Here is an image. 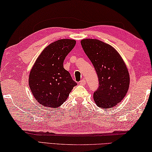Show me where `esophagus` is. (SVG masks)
Here are the masks:
<instances>
[{
  "label": "esophagus",
  "instance_id": "esophagus-1",
  "mask_svg": "<svg viewBox=\"0 0 152 152\" xmlns=\"http://www.w3.org/2000/svg\"><path fill=\"white\" fill-rule=\"evenodd\" d=\"M86 82L85 80H82L80 82V84L82 85V86H84L86 84Z\"/></svg>",
  "mask_w": 152,
  "mask_h": 152
}]
</instances>
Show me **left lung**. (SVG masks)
Listing matches in <instances>:
<instances>
[{
    "label": "left lung",
    "instance_id": "8db88e82",
    "mask_svg": "<svg viewBox=\"0 0 152 152\" xmlns=\"http://www.w3.org/2000/svg\"><path fill=\"white\" fill-rule=\"evenodd\" d=\"M81 45L92 62L99 80L94 100L103 109L113 107L125 97L129 85V74L118 51L111 45L97 39L86 38Z\"/></svg>",
    "mask_w": 152,
    "mask_h": 152
}]
</instances>
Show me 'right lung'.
<instances>
[{
  "label": "right lung",
  "instance_id": "obj_1",
  "mask_svg": "<svg viewBox=\"0 0 152 152\" xmlns=\"http://www.w3.org/2000/svg\"><path fill=\"white\" fill-rule=\"evenodd\" d=\"M72 39H60L43 50L30 70L28 84L38 103L56 108L67 100L69 94L77 85L63 62L76 45Z\"/></svg>",
  "mask_w": 152,
  "mask_h": 152
}]
</instances>
